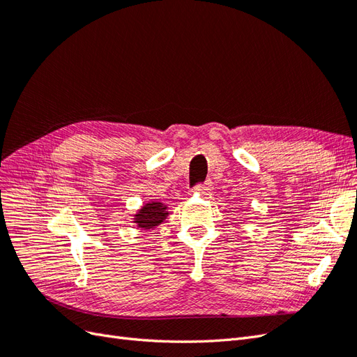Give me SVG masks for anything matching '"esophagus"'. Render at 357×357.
Returning a JSON list of instances; mask_svg holds the SVG:
<instances>
[{
	"mask_svg": "<svg viewBox=\"0 0 357 357\" xmlns=\"http://www.w3.org/2000/svg\"><path fill=\"white\" fill-rule=\"evenodd\" d=\"M195 189L198 192H201V193H210L213 190V183L210 180H207V181H204V183H199V185H197Z\"/></svg>",
	"mask_w": 357,
	"mask_h": 357,
	"instance_id": "1",
	"label": "esophagus"
}]
</instances>
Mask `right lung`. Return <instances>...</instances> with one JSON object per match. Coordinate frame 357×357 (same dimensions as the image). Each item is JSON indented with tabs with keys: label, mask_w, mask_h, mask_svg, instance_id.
I'll list each match as a JSON object with an SVG mask.
<instances>
[{
	"label": "right lung",
	"mask_w": 357,
	"mask_h": 357,
	"mask_svg": "<svg viewBox=\"0 0 357 357\" xmlns=\"http://www.w3.org/2000/svg\"><path fill=\"white\" fill-rule=\"evenodd\" d=\"M167 207L160 202H150L146 204L144 207L135 214V223L142 229H152L155 226H158L160 222H164L167 219Z\"/></svg>",
	"instance_id": "obj_1"
}]
</instances>
